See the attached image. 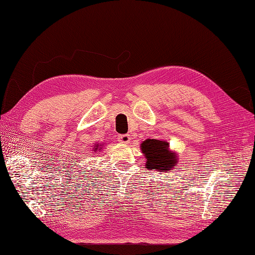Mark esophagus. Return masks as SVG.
<instances>
[{
	"label": "esophagus",
	"instance_id": "34e87169",
	"mask_svg": "<svg viewBox=\"0 0 255 255\" xmlns=\"http://www.w3.org/2000/svg\"><path fill=\"white\" fill-rule=\"evenodd\" d=\"M118 141L122 143H128L130 141V136L128 134H123L118 136Z\"/></svg>",
	"mask_w": 255,
	"mask_h": 255
}]
</instances>
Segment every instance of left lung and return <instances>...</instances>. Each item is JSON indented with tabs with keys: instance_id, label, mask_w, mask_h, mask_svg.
Instances as JSON below:
<instances>
[{
	"instance_id": "obj_1",
	"label": "left lung",
	"mask_w": 255,
	"mask_h": 255,
	"mask_svg": "<svg viewBox=\"0 0 255 255\" xmlns=\"http://www.w3.org/2000/svg\"><path fill=\"white\" fill-rule=\"evenodd\" d=\"M169 143L157 139H146L141 143V151L146 158V168L166 171L176 165L173 153L168 150Z\"/></svg>"
}]
</instances>
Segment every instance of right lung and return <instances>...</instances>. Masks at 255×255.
<instances>
[{
	"label": "right lung",
	"mask_w": 255,
	"mask_h": 255,
	"mask_svg": "<svg viewBox=\"0 0 255 255\" xmlns=\"http://www.w3.org/2000/svg\"><path fill=\"white\" fill-rule=\"evenodd\" d=\"M96 150H98V149H97V148H96Z\"/></svg>",
	"instance_id": "add662e5"
}]
</instances>
